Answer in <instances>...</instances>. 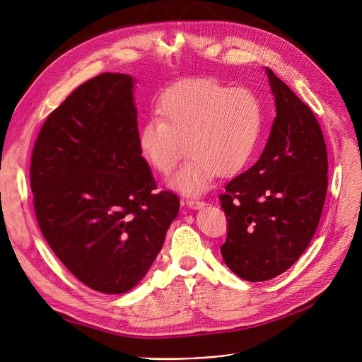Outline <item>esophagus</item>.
<instances>
[{"instance_id": "34e87169", "label": "esophagus", "mask_w": 362, "mask_h": 362, "mask_svg": "<svg viewBox=\"0 0 362 362\" xmlns=\"http://www.w3.org/2000/svg\"><path fill=\"white\" fill-rule=\"evenodd\" d=\"M186 204H187V207H191V209H194V210H198V209L206 206V202H204V201L199 199V198H187V199H186Z\"/></svg>"}]
</instances>
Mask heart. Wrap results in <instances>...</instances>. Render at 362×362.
<instances>
[{
    "mask_svg": "<svg viewBox=\"0 0 362 362\" xmlns=\"http://www.w3.org/2000/svg\"><path fill=\"white\" fill-rule=\"evenodd\" d=\"M156 114L140 127V152L165 176L186 145L189 158L170 180L183 194L206 191L217 173L229 176L241 170L255 153L263 127V106L253 90L230 88L213 78L170 87Z\"/></svg>",
    "mask_w": 362,
    "mask_h": 362,
    "instance_id": "1",
    "label": "heart"
}]
</instances>
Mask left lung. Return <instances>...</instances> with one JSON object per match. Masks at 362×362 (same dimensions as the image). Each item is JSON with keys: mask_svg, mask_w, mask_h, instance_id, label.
I'll list each match as a JSON object with an SVG mask.
<instances>
[{"mask_svg": "<svg viewBox=\"0 0 362 362\" xmlns=\"http://www.w3.org/2000/svg\"><path fill=\"white\" fill-rule=\"evenodd\" d=\"M276 117L257 163L218 195L228 220L220 253L250 282L286 272L315 233L328 185L327 146L306 103L266 68Z\"/></svg>", "mask_w": 362, "mask_h": 362, "instance_id": "left-lung-1", "label": "left lung"}]
</instances>
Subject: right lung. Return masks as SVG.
<instances>
[{
  "label": "right lung",
  "instance_id": "1",
  "mask_svg": "<svg viewBox=\"0 0 362 362\" xmlns=\"http://www.w3.org/2000/svg\"><path fill=\"white\" fill-rule=\"evenodd\" d=\"M134 80L105 72L47 117L30 158L45 241L87 287L121 294L145 276L180 201L156 191L139 148Z\"/></svg>",
  "mask_w": 362,
  "mask_h": 362
}]
</instances>
